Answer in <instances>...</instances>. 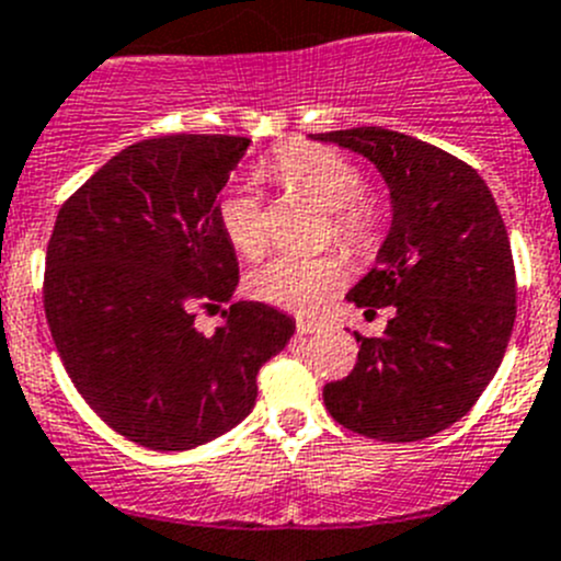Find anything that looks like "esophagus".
Segmentation results:
<instances>
[{
	"instance_id": "1",
	"label": "esophagus",
	"mask_w": 561,
	"mask_h": 561,
	"mask_svg": "<svg viewBox=\"0 0 561 561\" xmlns=\"http://www.w3.org/2000/svg\"><path fill=\"white\" fill-rule=\"evenodd\" d=\"M320 322L317 320H297V333H317Z\"/></svg>"
}]
</instances>
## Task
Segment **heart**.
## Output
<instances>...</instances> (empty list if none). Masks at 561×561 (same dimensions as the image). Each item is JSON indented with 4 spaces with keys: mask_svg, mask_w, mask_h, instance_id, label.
<instances>
[{
    "mask_svg": "<svg viewBox=\"0 0 561 561\" xmlns=\"http://www.w3.org/2000/svg\"><path fill=\"white\" fill-rule=\"evenodd\" d=\"M284 186L314 197L331 210V230L351 244H367L375 233V210L364 194V174L351 158L328 147H289L272 163ZM219 228L236 253L259 259L266 233L264 199L253 183L233 186L219 199ZM347 280V264L339 255H275L255 266L247 289L259 300L289 311H314Z\"/></svg>",
    "mask_w": 561,
    "mask_h": 561,
    "instance_id": "heart-1",
    "label": "heart"
}]
</instances>
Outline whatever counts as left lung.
I'll list each match as a JSON object with an SVG mask.
<instances>
[{
	"mask_svg": "<svg viewBox=\"0 0 561 561\" xmlns=\"http://www.w3.org/2000/svg\"><path fill=\"white\" fill-rule=\"evenodd\" d=\"M369 158L392 197V228L351 289L358 308H394L358 362L325 383V409L353 434L417 442L461 420L501 367L517 314L506 225L481 174L434 144L383 127L317 133Z\"/></svg>",
	"mask_w": 561,
	"mask_h": 561,
	"instance_id": "1",
	"label": "left lung"
}]
</instances>
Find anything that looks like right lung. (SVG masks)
Wrapping results in <instances>:
<instances>
[{"instance_id": "add662e5", "label": "right lung", "mask_w": 561, "mask_h": 561, "mask_svg": "<svg viewBox=\"0 0 561 561\" xmlns=\"http://www.w3.org/2000/svg\"><path fill=\"white\" fill-rule=\"evenodd\" d=\"M241 136H156L130 144L58 210L46 247L44 311L55 347L102 423L152 450L217 439L253 411L255 375L295 322L239 300L205 336L239 261L219 228V192Z\"/></svg>"}]
</instances>
